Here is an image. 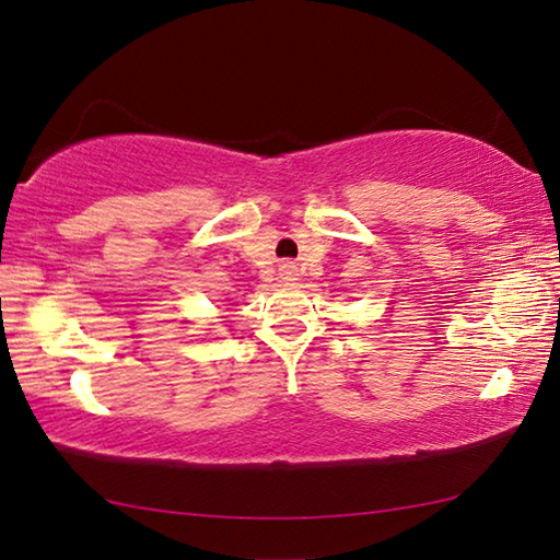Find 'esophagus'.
Listing matches in <instances>:
<instances>
[{
    "instance_id": "esophagus-1",
    "label": "esophagus",
    "mask_w": 560,
    "mask_h": 560,
    "mask_svg": "<svg viewBox=\"0 0 560 560\" xmlns=\"http://www.w3.org/2000/svg\"><path fill=\"white\" fill-rule=\"evenodd\" d=\"M279 273H281L283 281H293L295 277H299V267H295V261L287 259V261H281V265H279Z\"/></svg>"
}]
</instances>
